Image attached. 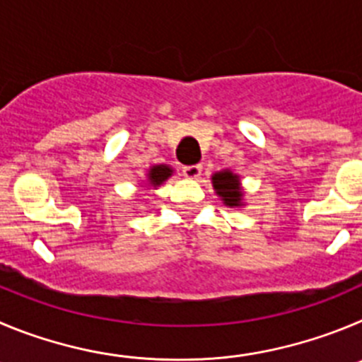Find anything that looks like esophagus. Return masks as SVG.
Listing matches in <instances>:
<instances>
[{"label": "esophagus", "instance_id": "1", "mask_svg": "<svg viewBox=\"0 0 362 362\" xmlns=\"http://www.w3.org/2000/svg\"><path fill=\"white\" fill-rule=\"evenodd\" d=\"M202 164H192V165H184V175L187 178H200L202 175Z\"/></svg>", "mask_w": 362, "mask_h": 362}]
</instances>
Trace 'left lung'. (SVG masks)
I'll return each mask as SVG.
<instances>
[{"label": "left lung", "instance_id": "8db88e82", "mask_svg": "<svg viewBox=\"0 0 362 362\" xmlns=\"http://www.w3.org/2000/svg\"><path fill=\"white\" fill-rule=\"evenodd\" d=\"M212 185H214L216 192L223 198V202L230 207L234 205H241L243 192L239 187L238 175L230 173V171H219L212 177Z\"/></svg>", "mask_w": 362, "mask_h": 362}]
</instances>
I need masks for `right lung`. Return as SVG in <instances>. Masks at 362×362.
<instances>
[{
  "label": "right lung",
  "instance_id": "add662e5",
  "mask_svg": "<svg viewBox=\"0 0 362 362\" xmlns=\"http://www.w3.org/2000/svg\"><path fill=\"white\" fill-rule=\"evenodd\" d=\"M173 170L168 168V165H153L150 170V175H148V180H150L151 185H160L165 178H170Z\"/></svg>",
  "mask_w": 362,
  "mask_h": 362
}]
</instances>
